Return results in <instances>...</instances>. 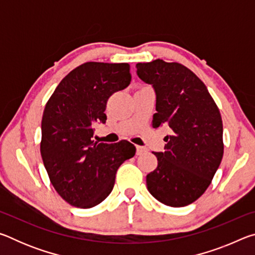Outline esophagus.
Listing matches in <instances>:
<instances>
[{
  "label": "esophagus",
  "mask_w": 255,
  "mask_h": 255,
  "mask_svg": "<svg viewBox=\"0 0 255 255\" xmlns=\"http://www.w3.org/2000/svg\"><path fill=\"white\" fill-rule=\"evenodd\" d=\"M146 153V148L143 147V146H136V154L137 155H141Z\"/></svg>",
  "instance_id": "1"
}]
</instances>
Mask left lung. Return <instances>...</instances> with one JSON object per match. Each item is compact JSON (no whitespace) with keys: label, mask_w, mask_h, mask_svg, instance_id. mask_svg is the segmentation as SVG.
<instances>
[{"label":"left lung","mask_w":255,"mask_h":255,"mask_svg":"<svg viewBox=\"0 0 255 255\" xmlns=\"http://www.w3.org/2000/svg\"><path fill=\"white\" fill-rule=\"evenodd\" d=\"M137 75L156 96L153 127L165 126L164 152H154L157 167L146 176L150 195L170 207L196 201L213 180L224 153L223 122L199 77L179 63H138Z\"/></svg>","instance_id":"1"}]
</instances>
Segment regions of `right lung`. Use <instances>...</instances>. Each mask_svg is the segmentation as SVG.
I'll return each instance as SVG.
<instances>
[{"label":"right lung","mask_w":255,"mask_h":255,"mask_svg":"<svg viewBox=\"0 0 255 255\" xmlns=\"http://www.w3.org/2000/svg\"><path fill=\"white\" fill-rule=\"evenodd\" d=\"M127 63H85L60 81L41 120L40 153L58 195L79 208H92L110 195L119 166L136 148L127 140H94L106 124L107 101L130 84Z\"/></svg>","instance_id":"add662e5"}]
</instances>
